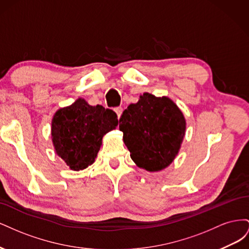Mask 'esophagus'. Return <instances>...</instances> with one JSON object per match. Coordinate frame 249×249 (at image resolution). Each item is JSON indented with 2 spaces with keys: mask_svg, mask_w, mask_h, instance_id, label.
Instances as JSON below:
<instances>
[{
  "mask_svg": "<svg viewBox=\"0 0 249 249\" xmlns=\"http://www.w3.org/2000/svg\"><path fill=\"white\" fill-rule=\"evenodd\" d=\"M114 111L116 112V114H117V117L118 118H120V116H122V114H123V108L122 107H117V108H115L114 109Z\"/></svg>",
  "mask_w": 249,
  "mask_h": 249,
  "instance_id": "34e87169",
  "label": "esophagus"
}]
</instances>
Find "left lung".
<instances>
[{
    "mask_svg": "<svg viewBox=\"0 0 249 249\" xmlns=\"http://www.w3.org/2000/svg\"><path fill=\"white\" fill-rule=\"evenodd\" d=\"M119 130L131 158L149 172L168 167L178 156L186 133V119L167 96L144 92L119 119Z\"/></svg>",
    "mask_w": 249,
    "mask_h": 249,
    "instance_id": "obj_1",
    "label": "left lung"
}]
</instances>
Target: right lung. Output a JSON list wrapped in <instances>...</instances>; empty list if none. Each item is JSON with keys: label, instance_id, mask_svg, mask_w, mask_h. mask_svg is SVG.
I'll use <instances>...</instances> for the list:
<instances>
[{"label": "right lung", "instance_id": "1", "mask_svg": "<svg viewBox=\"0 0 249 249\" xmlns=\"http://www.w3.org/2000/svg\"><path fill=\"white\" fill-rule=\"evenodd\" d=\"M117 124L115 112L101 105L91 106L80 97L53 116V145L71 170H83L93 164L104 135L116 129Z\"/></svg>", "mask_w": 249, "mask_h": 249}]
</instances>
